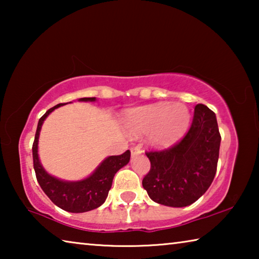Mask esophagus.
Returning <instances> with one entry per match:
<instances>
[{
	"label": "esophagus",
	"instance_id": "obj_1",
	"mask_svg": "<svg viewBox=\"0 0 259 259\" xmlns=\"http://www.w3.org/2000/svg\"><path fill=\"white\" fill-rule=\"evenodd\" d=\"M140 153H142V151H140V147H133L131 148V157H135V156H137V155H139Z\"/></svg>",
	"mask_w": 259,
	"mask_h": 259
}]
</instances>
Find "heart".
Segmentation results:
<instances>
[{
    "instance_id": "heart-1",
    "label": "heart",
    "mask_w": 259,
    "mask_h": 259,
    "mask_svg": "<svg viewBox=\"0 0 259 259\" xmlns=\"http://www.w3.org/2000/svg\"><path fill=\"white\" fill-rule=\"evenodd\" d=\"M190 111L184 104L157 103L130 109L124 126L135 136L150 135V144L157 148L171 146L182 137L190 123Z\"/></svg>"
}]
</instances>
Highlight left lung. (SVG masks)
<instances>
[{
	"label": "left lung",
	"mask_w": 259,
	"mask_h": 259,
	"mask_svg": "<svg viewBox=\"0 0 259 259\" xmlns=\"http://www.w3.org/2000/svg\"><path fill=\"white\" fill-rule=\"evenodd\" d=\"M216 114L203 104L194 108L188 133L171 148L148 152L151 170L143 187L154 202L182 208L202 196L214 178L221 146Z\"/></svg>",
	"instance_id": "1"
}]
</instances>
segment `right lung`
Instances as JSON below:
<instances>
[{"instance_id":"obj_1","label":"right lung","mask_w":259,"mask_h":259,"mask_svg":"<svg viewBox=\"0 0 259 259\" xmlns=\"http://www.w3.org/2000/svg\"><path fill=\"white\" fill-rule=\"evenodd\" d=\"M96 97L80 98L78 102H96ZM65 104H58L47 111L37 123L36 134L33 143V161L36 179L43 192L57 207L68 212H87L102 205L106 200L112 187L113 178L121 168L129 163L130 151L121 155H112L104 159L89 176L80 181H64L52 176L38 157V138L45 120L56 108Z\"/></svg>"}]
</instances>
